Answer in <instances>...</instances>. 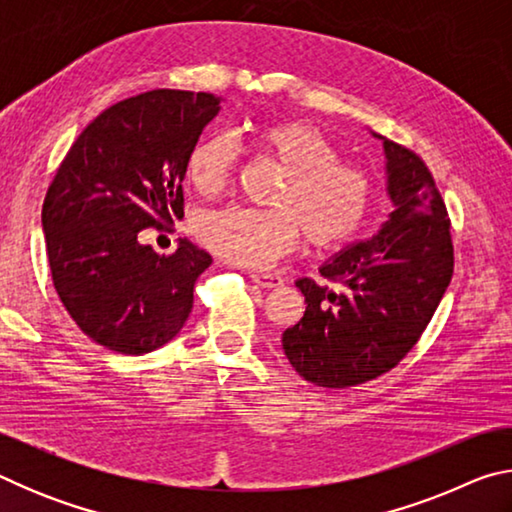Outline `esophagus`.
I'll return each instance as SVG.
<instances>
[{"instance_id":"obj_1","label":"esophagus","mask_w":512,"mask_h":512,"mask_svg":"<svg viewBox=\"0 0 512 512\" xmlns=\"http://www.w3.org/2000/svg\"><path fill=\"white\" fill-rule=\"evenodd\" d=\"M250 280L264 289H277L282 284V277L277 273H250Z\"/></svg>"}]
</instances>
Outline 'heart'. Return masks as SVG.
<instances>
[{"label":"heart","mask_w":512,"mask_h":512,"mask_svg":"<svg viewBox=\"0 0 512 512\" xmlns=\"http://www.w3.org/2000/svg\"><path fill=\"white\" fill-rule=\"evenodd\" d=\"M259 153L282 164L268 210L223 207L196 221V237L228 262L266 266L296 248L300 232L311 248L345 244L366 223L375 187L366 171L341 162L336 144L305 119H277L253 133ZM237 146L216 133L187 158V178L198 194L214 196L235 171Z\"/></svg>","instance_id":"obj_1"}]
</instances>
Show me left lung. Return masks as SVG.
Returning a JSON list of instances; mask_svg holds the SVG:
<instances>
[{
  "label": "left lung",
  "instance_id": "8db88e82",
  "mask_svg": "<svg viewBox=\"0 0 512 512\" xmlns=\"http://www.w3.org/2000/svg\"><path fill=\"white\" fill-rule=\"evenodd\" d=\"M372 137L384 146L393 210L377 235L318 268L336 287L300 277L305 316L282 334L291 366L323 388L357 386L395 368L418 343L454 273L447 210L427 164L386 137Z\"/></svg>",
  "mask_w": 512,
  "mask_h": 512
}]
</instances>
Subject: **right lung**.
Returning a JSON list of instances; mask_svg holds the SVG:
<instances>
[{"label": "right lung", "instance_id": "add662e5", "mask_svg": "<svg viewBox=\"0 0 512 512\" xmlns=\"http://www.w3.org/2000/svg\"><path fill=\"white\" fill-rule=\"evenodd\" d=\"M221 97L151 90L101 112L76 137L42 205L58 298L94 343L119 354L169 343L194 307L210 253L178 239L173 255L140 230L183 219L187 158Z\"/></svg>", "mask_w": 512, "mask_h": 512}]
</instances>
